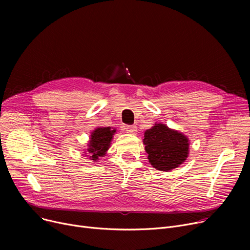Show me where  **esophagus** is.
I'll list each match as a JSON object with an SVG mask.
<instances>
[{
	"label": "esophagus",
	"mask_w": 250,
	"mask_h": 250,
	"mask_svg": "<svg viewBox=\"0 0 250 250\" xmlns=\"http://www.w3.org/2000/svg\"><path fill=\"white\" fill-rule=\"evenodd\" d=\"M125 132L127 134H132V135H136L137 133V126L136 125H124L123 126Z\"/></svg>",
	"instance_id": "obj_1"
}]
</instances>
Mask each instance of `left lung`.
Masks as SVG:
<instances>
[{"mask_svg":"<svg viewBox=\"0 0 250 250\" xmlns=\"http://www.w3.org/2000/svg\"><path fill=\"white\" fill-rule=\"evenodd\" d=\"M144 145L151 165L160 171H170L185 162L189 141L178 130L163 124H155L144 134Z\"/></svg>","mask_w":250,"mask_h":250,"instance_id":"8db88e82","label":"left lung"}]
</instances>
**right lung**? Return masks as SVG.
<instances>
[{"label": "right lung", "instance_id": "1", "mask_svg": "<svg viewBox=\"0 0 250 250\" xmlns=\"http://www.w3.org/2000/svg\"><path fill=\"white\" fill-rule=\"evenodd\" d=\"M114 133L115 128H111L110 126H99L91 133L87 149V152L90 154V160L96 162L99 160V157H103L106 154L110 147V143Z\"/></svg>", "mask_w": 250, "mask_h": 250}]
</instances>
